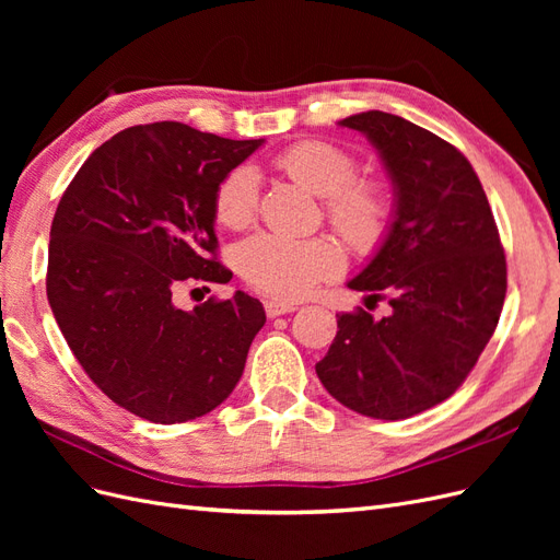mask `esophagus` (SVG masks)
I'll use <instances>...</instances> for the list:
<instances>
[{
    "mask_svg": "<svg viewBox=\"0 0 560 560\" xmlns=\"http://www.w3.org/2000/svg\"><path fill=\"white\" fill-rule=\"evenodd\" d=\"M264 311L268 317H280L287 313H294L296 306L294 303H280V301H264Z\"/></svg>",
    "mask_w": 560,
    "mask_h": 560,
    "instance_id": "34e87169",
    "label": "esophagus"
}]
</instances>
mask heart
I'll use <instances>...</instances> for the list:
<instances>
[{
	"label": "heart",
	"instance_id": "obj_1",
	"mask_svg": "<svg viewBox=\"0 0 560 560\" xmlns=\"http://www.w3.org/2000/svg\"><path fill=\"white\" fill-rule=\"evenodd\" d=\"M294 182L325 198L329 224L360 254L376 252L393 222V189L383 177H354L358 161L343 147L301 140L276 156ZM259 208V175L252 165L233 167L214 189V217L226 229H245ZM235 268L254 290L276 301H299L341 270V252L327 238H287L254 233L235 247Z\"/></svg>",
	"mask_w": 560,
	"mask_h": 560
}]
</instances>
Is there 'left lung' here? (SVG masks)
<instances>
[{
  "label": "left lung",
  "mask_w": 560,
  "mask_h": 560,
  "mask_svg": "<svg viewBox=\"0 0 560 560\" xmlns=\"http://www.w3.org/2000/svg\"><path fill=\"white\" fill-rule=\"evenodd\" d=\"M378 149L395 186V222L350 290L385 299V317L338 313L315 364L327 393L369 418L432 409L465 383L493 336L506 294V259L471 163L446 140L378 109L348 116Z\"/></svg>",
  "instance_id": "1"
}]
</instances>
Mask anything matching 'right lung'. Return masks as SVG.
Returning <instances> with one entry per match:
<instances>
[{
  "mask_svg": "<svg viewBox=\"0 0 560 560\" xmlns=\"http://www.w3.org/2000/svg\"><path fill=\"white\" fill-rule=\"evenodd\" d=\"M261 142L177 121L132 126L93 151L58 202L50 311L89 378L144 420L217 409L264 327V306L245 292L194 311L175 303L179 284L231 280L217 259L214 189Z\"/></svg>",
  "mask_w": 560,
  "mask_h": 560,
  "instance_id": "right-lung-1",
  "label": "right lung"
}]
</instances>
